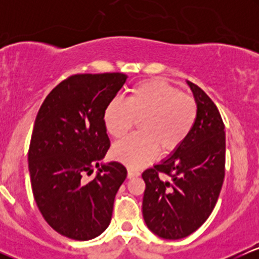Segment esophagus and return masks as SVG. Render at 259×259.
Wrapping results in <instances>:
<instances>
[{
    "label": "esophagus",
    "mask_w": 259,
    "mask_h": 259,
    "mask_svg": "<svg viewBox=\"0 0 259 259\" xmlns=\"http://www.w3.org/2000/svg\"><path fill=\"white\" fill-rule=\"evenodd\" d=\"M139 175H140L139 170H135V169H133V168H127V178H129V179H132V178H135V177H139Z\"/></svg>",
    "instance_id": "obj_1"
}]
</instances>
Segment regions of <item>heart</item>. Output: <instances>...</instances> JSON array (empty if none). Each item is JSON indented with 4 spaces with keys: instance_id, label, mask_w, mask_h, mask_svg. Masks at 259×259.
Masks as SVG:
<instances>
[{
    "instance_id": "1",
    "label": "heart",
    "mask_w": 259,
    "mask_h": 259,
    "mask_svg": "<svg viewBox=\"0 0 259 259\" xmlns=\"http://www.w3.org/2000/svg\"><path fill=\"white\" fill-rule=\"evenodd\" d=\"M197 107L190 96L181 94L163 80H150L134 86L126 102L109 101L103 112V123L113 138H123L140 121L141 134L132 135L113 146L115 159L130 168L146 164L160 152L177 150L194 126Z\"/></svg>"
}]
</instances>
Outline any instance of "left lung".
Returning <instances> with one entry per match:
<instances>
[{
  "mask_svg": "<svg viewBox=\"0 0 259 259\" xmlns=\"http://www.w3.org/2000/svg\"><path fill=\"white\" fill-rule=\"evenodd\" d=\"M197 115L185 141L165 159L142 173L146 184L142 214L157 236H189L212 213L225 175V132L221 113L207 94L187 81ZM168 175L169 180L159 178Z\"/></svg>",
  "mask_w": 259,
  "mask_h": 259,
  "instance_id": "obj_1",
  "label": "left lung"
}]
</instances>
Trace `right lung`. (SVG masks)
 Instances as JSON below:
<instances>
[{"mask_svg":"<svg viewBox=\"0 0 259 259\" xmlns=\"http://www.w3.org/2000/svg\"><path fill=\"white\" fill-rule=\"evenodd\" d=\"M127 76L123 73L76 74L47 95L32 129L28 162L41 214L63 236L86 241L106 230L115 195L126 178L119 162H100L111 142L103 112ZM99 168L90 183L85 174Z\"/></svg>","mask_w":259,"mask_h":259,"instance_id":"1","label":"right lung"}]
</instances>
